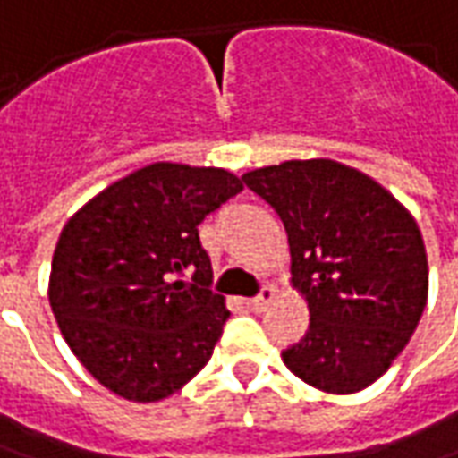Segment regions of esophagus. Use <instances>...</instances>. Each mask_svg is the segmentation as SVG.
I'll use <instances>...</instances> for the list:
<instances>
[{"mask_svg": "<svg viewBox=\"0 0 458 458\" xmlns=\"http://www.w3.org/2000/svg\"><path fill=\"white\" fill-rule=\"evenodd\" d=\"M273 298H276V288H273V285H263V288H260V293L255 295V298H250L248 303H250L255 310H263Z\"/></svg>", "mask_w": 458, "mask_h": 458, "instance_id": "esophagus-1", "label": "esophagus"}]
</instances>
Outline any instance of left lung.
<instances>
[{"label": "left lung", "instance_id": "1", "mask_svg": "<svg viewBox=\"0 0 458 458\" xmlns=\"http://www.w3.org/2000/svg\"><path fill=\"white\" fill-rule=\"evenodd\" d=\"M281 216L293 288L310 326L283 351L291 371L328 394H356L391 366L428 295L421 230L376 180L334 160H288L242 175Z\"/></svg>", "mask_w": 458, "mask_h": 458}]
</instances>
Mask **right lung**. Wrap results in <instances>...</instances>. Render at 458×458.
Listing matches in <instances>:
<instances>
[{
    "label": "right lung",
    "instance_id": "right-lung-1",
    "mask_svg": "<svg viewBox=\"0 0 458 458\" xmlns=\"http://www.w3.org/2000/svg\"><path fill=\"white\" fill-rule=\"evenodd\" d=\"M242 190L220 167L155 163L62 228L49 306L87 371L127 401L167 399L213 356L228 320L198 225ZM192 272L190 282L179 276Z\"/></svg>",
    "mask_w": 458,
    "mask_h": 458
}]
</instances>
